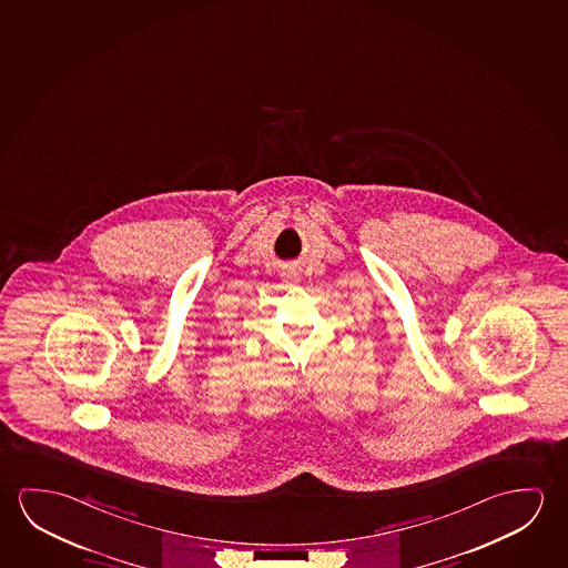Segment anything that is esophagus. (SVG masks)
Instances as JSON below:
<instances>
[{"mask_svg":"<svg viewBox=\"0 0 568 568\" xmlns=\"http://www.w3.org/2000/svg\"><path fill=\"white\" fill-rule=\"evenodd\" d=\"M284 278L288 280V282H297V274L296 272H284Z\"/></svg>","mask_w":568,"mask_h":568,"instance_id":"1","label":"esophagus"}]
</instances>
